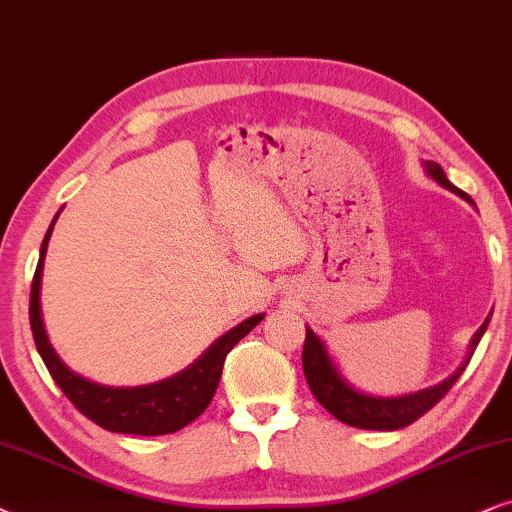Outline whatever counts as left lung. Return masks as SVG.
<instances>
[{
  "mask_svg": "<svg viewBox=\"0 0 512 512\" xmlns=\"http://www.w3.org/2000/svg\"><path fill=\"white\" fill-rule=\"evenodd\" d=\"M426 175L431 177L433 182H438L442 189L461 196L463 201H468L470 206H475L473 199L466 192H461L459 187H454L452 182L447 180L445 170L440 168V163L435 161H424ZM489 313L485 323L480 325V330L475 332L473 339H470L468 356L459 365V370L449 374L447 379H442L440 384L421 388V391L405 393V395H372L360 391L351 384L349 379L344 377L335 358L330 356L323 339H320L311 327H306V339H304V351H302V365H304V377L309 381L311 393L316 395V400L325 407L332 417L342 421V424L365 428V431H398V428H405L417 421L419 417L431 410L433 405H438L449 388L454 386V381L461 377V372L466 370L468 360L473 358V351L478 349L482 335H485Z\"/></svg>",
  "mask_w": 512,
  "mask_h": 512,
  "instance_id": "obj_1",
  "label": "left lung"
}]
</instances>
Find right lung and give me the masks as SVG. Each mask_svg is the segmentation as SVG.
<instances>
[{"label":"right lung","instance_id":"add662e5","mask_svg":"<svg viewBox=\"0 0 512 512\" xmlns=\"http://www.w3.org/2000/svg\"><path fill=\"white\" fill-rule=\"evenodd\" d=\"M60 215V213H58ZM58 215L53 217L49 231H46L42 250H39V264L34 271L32 292H30V325L32 337L37 344L39 356H42L46 370L60 386L70 403L77 410L112 433H128V435H166L175 433L180 428L203 414V410L213 400L215 388L220 384L222 365L227 353L248 335L267 313L245 318L243 323L231 327L220 339H215L192 365L180 370L173 377L154 381V384L142 386H105L98 381L81 377L70 370L58 356L53 344L46 335L44 318H42V274H44V257L49 248V238L56 224Z\"/></svg>","mask_w":512,"mask_h":512}]
</instances>
